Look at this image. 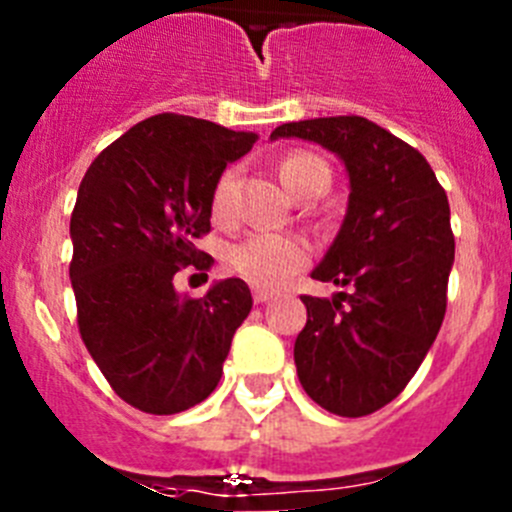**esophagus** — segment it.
Wrapping results in <instances>:
<instances>
[{
	"label": "esophagus",
	"instance_id": "obj_1",
	"mask_svg": "<svg viewBox=\"0 0 512 512\" xmlns=\"http://www.w3.org/2000/svg\"><path fill=\"white\" fill-rule=\"evenodd\" d=\"M271 292H266V289H253V300L259 302V305H264V302H269L271 300Z\"/></svg>",
	"mask_w": 512,
	"mask_h": 512
}]
</instances>
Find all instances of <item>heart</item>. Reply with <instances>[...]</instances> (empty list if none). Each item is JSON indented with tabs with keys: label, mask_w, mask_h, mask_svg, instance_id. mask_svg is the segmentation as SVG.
I'll return each instance as SVG.
<instances>
[{
	"label": "heart",
	"mask_w": 512,
	"mask_h": 512,
	"mask_svg": "<svg viewBox=\"0 0 512 512\" xmlns=\"http://www.w3.org/2000/svg\"><path fill=\"white\" fill-rule=\"evenodd\" d=\"M238 171L230 166L217 176L212 187V215L225 220L233 212V192ZM279 176L284 187L295 197L320 194L330 182L328 164L310 151H289L279 164ZM312 248L300 235L282 233H251L241 241H233L225 248V266L235 277L246 279L259 289H279L295 277L297 271L310 264Z\"/></svg>",
	"instance_id": "1"
}]
</instances>
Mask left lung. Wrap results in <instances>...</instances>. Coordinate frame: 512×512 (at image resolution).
<instances>
[{
	"label": "left lung",
	"instance_id": "obj_1",
	"mask_svg": "<svg viewBox=\"0 0 512 512\" xmlns=\"http://www.w3.org/2000/svg\"><path fill=\"white\" fill-rule=\"evenodd\" d=\"M271 138L315 140L346 164V220L312 279L351 292L302 295L295 364L320 408L372 415L408 387L441 330L454 264L449 197L423 153L366 117L284 122Z\"/></svg>",
	"mask_w": 512,
	"mask_h": 512
}]
</instances>
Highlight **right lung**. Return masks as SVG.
<instances>
[{
    "instance_id": "1",
    "label": "right lung",
    "mask_w": 512,
    "mask_h": 512,
    "mask_svg": "<svg viewBox=\"0 0 512 512\" xmlns=\"http://www.w3.org/2000/svg\"><path fill=\"white\" fill-rule=\"evenodd\" d=\"M259 140L210 120L161 112L110 143L71 212L69 274L81 341L117 397L174 415L210 397L253 297L243 279L179 297L174 277L207 271L212 187Z\"/></svg>"
}]
</instances>
